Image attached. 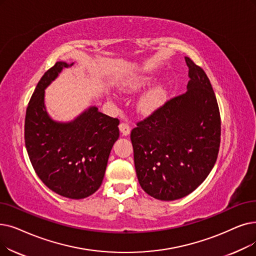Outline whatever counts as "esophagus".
<instances>
[{
  "label": "esophagus",
  "instance_id": "obj_1",
  "mask_svg": "<svg viewBox=\"0 0 256 256\" xmlns=\"http://www.w3.org/2000/svg\"><path fill=\"white\" fill-rule=\"evenodd\" d=\"M119 130L124 136H128L130 132V126L128 124H126V122H122V124H119Z\"/></svg>",
  "mask_w": 256,
  "mask_h": 256
}]
</instances>
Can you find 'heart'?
<instances>
[{
    "label": "heart",
    "instance_id": "1",
    "mask_svg": "<svg viewBox=\"0 0 256 256\" xmlns=\"http://www.w3.org/2000/svg\"><path fill=\"white\" fill-rule=\"evenodd\" d=\"M152 82V76H138L126 80L121 86L124 92L139 90ZM166 99V88L163 86H156L144 92L138 100V110L141 113L150 114L158 110Z\"/></svg>",
    "mask_w": 256,
    "mask_h": 256
}]
</instances>
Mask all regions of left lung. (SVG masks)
Wrapping results in <instances>:
<instances>
[{"label": "left lung", "instance_id": "8db88e82", "mask_svg": "<svg viewBox=\"0 0 256 256\" xmlns=\"http://www.w3.org/2000/svg\"><path fill=\"white\" fill-rule=\"evenodd\" d=\"M190 69L185 94L176 96L132 130L136 174L142 190L161 201L192 192L214 168L220 117L214 88L202 68Z\"/></svg>", "mask_w": 256, "mask_h": 256}]
</instances>
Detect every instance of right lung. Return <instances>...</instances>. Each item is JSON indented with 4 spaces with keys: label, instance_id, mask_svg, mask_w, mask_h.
<instances>
[{
    "label": "right lung",
    "instance_id": "right-lung-1",
    "mask_svg": "<svg viewBox=\"0 0 256 256\" xmlns=\"http://www.w3.org/2000/svg\"><path fill=\"white\" fill-rule=\"evenodd\" d=\"M74 62H58L42 75L29 102L25 144L36 174L49 190L80 200L100 187L108 156L119 138V120L95 106L70 121L54 120L45 104V90L64 68Z\"/></svg>",
    "mask_w": 256,
    "mask_h": 256
}]
</instances>
